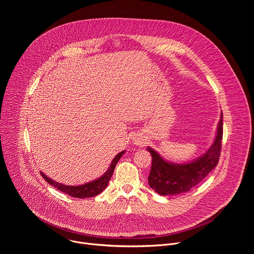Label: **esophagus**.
I'll list each match as a JSON object with an SVG mask.
<instances>
[{"mask_svg":"<svg viewBox=\"0 0 254 254\" xmlns=\"http://www.w3.org/2000/svg\"><path fill=\"white\" fill-rule=\"evenodd\" d=\"M133 143L135 144V146L142 147L143 144L146 143V139L142 138V136H137V137H134V138H133Z\"/></svg>","mask_w":254,"mask_h":254,"instance_id":"obj_1","label":"esophagus"}]
</instances>
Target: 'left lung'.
Wrapping results in <instances>:
<instances>
[{
	"label": "left lung",
	"instance_id": "left-lung-1",
	"mask_svg": "<svg viewBox=\"0 0 254 254\" xmlns=\"http://www.w3.org/2000/svg\"><path fill=\"white\" fill-rule=\"evenodd\" d=\"M223 115L216 130L213 143L205 154L184 164L173 163L165 160L159 153L148 147L152 155V168L149 175V185L162 196L178 195L190 191L217 166L221 152Z\"/></svg>",
	"mask_w": 254,
	"mask_h": 254
}]
</instances>
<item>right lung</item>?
Returning <instances> with one entry per match:
<instances>
[{
    "instance_id": "right-lung-1",
    "label": "right lung",
    "mask_w": 254,
    "mask_h": 254,
    "mask_svg": "<svg viewBox=\"0 0 254 254\" xmlns=\"http://www.w3.org/2000/svg\"><path fill=\"white\" fill-rule=\"evenodd\" d=\"M126 153V151H123L121 153H119L114 160L112 161V164L110 166V168L107 169V171L99 178L91 181V182L85 183L83 185H78V186H70V185H64L61 183L56 182V181H53L52 179H50L49 177H47L44 173L40 172V174L42 175V177L44 178V180H46V182L48 184H50L51 186L55 187L56 189L60 190L61 192L71 196L74 198H79V199H84V198H90V197H94L96 195H98L99 193H101L106 187L108 182L115 172L116 166L118 164V162L120 161V159L122 158V156Z\"/></svg>"
}]
</instances>
